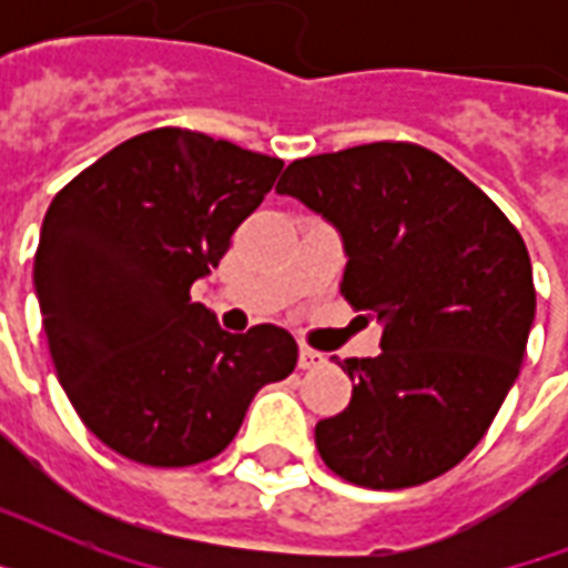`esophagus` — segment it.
Returning a JSON list of instances; mask_svg holds the SVG:
<instances>
[{
    "instance_id": "34e87169",
    "label": "esophagus",
    "mask_w": 568,
    "mask_h": 568,
    "mask_svg": "<svg viewBox=\"0 0 568 568\" xmlns=\"http://www.w3.org/2000/svg\"><path fill=\"white\" fill-rule=\"evenodd\" d=\"M324 363V354H318V351H312V347L303 345L301 354H297V365H301L303 372H312V368H318V365Z\"/></svg>"
}]
</instances>
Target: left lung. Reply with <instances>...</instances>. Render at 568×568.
<instances>
[{"label":"left lung","mask_w":568,"mask_h":568,"mask_svg":"<svg viewBox=\"0 0 568 568\" xmlns=\"http://www.w3.org/2000/svg\"><path fill=\"white\" fill-rule=\"evenodd\" d=\"M276 194L342 235V294L383 324L374 359H336L351 404L315 424L321 459L368 489L427 484L489 430L537 312L519 230L442 155L363 144L285 168Z\"/></svg>","instance_id":"obj_1"}]
</instances>
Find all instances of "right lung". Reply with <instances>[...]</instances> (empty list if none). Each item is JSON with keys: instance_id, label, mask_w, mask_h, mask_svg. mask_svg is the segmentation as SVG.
Returning <instances> with one entry per match:
<instances>
[{"instance_id": "right-lung-1", "label": "right lung", "mask_w": 568, "mask_h": 568, "mask_svg": "<svg viewBox=\"0 0 568 568\" xmlns=\"http://www.w3.org/2000/svg\"><path fill=\"white\" fill-rule=\"evenodd\" d=\"M283 171L189 129H153L49 205L34 253L49 354L84 427L144 466L217 457L250 400L297 365L274 324L232 336L191 301Z\"/></svg>"}]
</instances>
